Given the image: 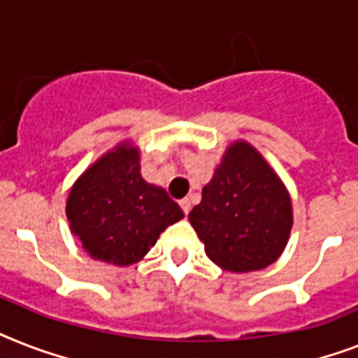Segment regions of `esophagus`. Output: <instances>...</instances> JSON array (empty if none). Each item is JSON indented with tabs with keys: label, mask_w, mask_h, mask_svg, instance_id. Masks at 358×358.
I'll list each match as a JSON object with an SVG mask.
<instances>
[{
	"label": "esophagus",
	"mask_w": 358,
	"mask_h": 358,
	"mask_svg": "<svg viewBox=\"0 0 358 358\" xmlns=\"http://www.w3.org/2000/svg\"><path fill=\"white\" fill-rule=\"evenodd\" d=\"M180 208L184 209V213L187 215L189 211H191V200H189V199H182V200H180Z\"/></svg>",
	"instance_id": "34e87169"
}]
</instances>
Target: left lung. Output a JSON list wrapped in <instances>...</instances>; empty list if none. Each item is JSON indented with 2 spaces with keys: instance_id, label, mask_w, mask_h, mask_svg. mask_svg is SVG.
<instances>
[{
  "instance_id": "left-lung-1",
  "label": "left lung",
  "mask_w": 358,
  "mask_h": 358,
  "mask_svg": "<svg viewBox=\"0 0 358 358\" xmlns=\"http://www.w3.org/2000/svg\"><path fill=\"white\" fill-rule=\"evenodd\" d=\"M206 255L228 272L266 268L292 228V202L266 159L246 141L226 149L202 200L189 213Z\"/></svg>"
}]
</instances>
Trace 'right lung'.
Masks as SVG:
<instances>
[{
    "label": "right lung",
    "mask_w": 358,
    "mask_h": 358,
    "mask_svg": "<svg viewBox=\"0 0 358 358\" xmlns=\"http://www.w3.org/2000/svg\"><path fill=\"white\" fill-rule=\"evenodd\" d=\"M139 149L119 143L90 165L69 191V228L94 259L129 266L156 245L184 211L167 191L139 173Z\"/></svg>",
    "instance_id": "add662e5"
}]
</instances>
